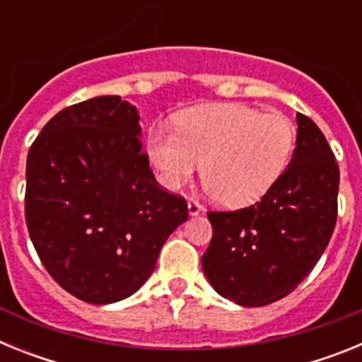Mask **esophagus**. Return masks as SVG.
Returning <instances> with one entry per match:
<instances>
[{"label":"esophagus","mask_w":362,"mask_h":362,"mask_svg":"<svg viewBox=\"0 0 362 362\" xmlns=\"http://www.w3.org/2000/svg\"><path fill=\"white\" fill-rule=\"evenodd\" d=\"M201 212H203V206L199 204V201L196 199L188 201V214H190V216H199Z\"/></svg>","instance_id":"1"}]
</instances>
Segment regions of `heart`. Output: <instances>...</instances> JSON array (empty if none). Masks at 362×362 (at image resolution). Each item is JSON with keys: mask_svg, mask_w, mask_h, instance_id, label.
<instances>
[{"mask_svg": "<svg viewBox=\"0 0 362 362\" xmlns=\"http://www.w3.org/2000/svg\"><path fill=\"white\" fill-rule=\"evenodd\" d=\"M296 124L283 114L245 105H209L183 112L175 130L156 129L148 156L168 190L203 179L225 206L255 203L270 190L296 148Z\"/></svg>", "mask_w": 362, "mask_h": 362, "instance_id": "obj_1", "label": "heart"}]
</instances>
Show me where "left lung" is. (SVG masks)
I'll list each match as a JSON object with an SVG mask.
<instances>
[{
  "label": "left lung",
  "mask_w": 362,
  "mask_h": 362,
  "mask_svg": "<svg viewBox=\"0 0 362 362\" xmlns=\"http://www.w3.org/2000/svg\"><path fill=\"white\" fill-rule=\"evenodd\" d=\"M288 168L255 204L209 212L212 241L201 257L216 292L241 306L283 299L308 276L337 221L339 166L326 137L297 114Z\"/></svg>",
  "instance_id": "obj_1"
}]
</instances>
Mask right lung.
Segmentation results:
<instances>
[{"label":"right lung","mask_w":362,"mask_h":362,"mask_svg":"<svg viewBox=\"0 0 362 362\" xmlns=\"http://www.w3.org/2000/svg\"><path fill=\"white\" fill-rule=\"evenodd\" d=\"M136 107L99 95L63 108L27 158L25 219L52 279L108 305L132 296L188 219L185 197L156 181Z\"/></svg>","instance_id":"right-lung-1"}]
</instances>
